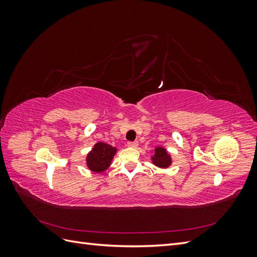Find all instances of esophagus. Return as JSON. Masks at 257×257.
Instances as JSON below:
<instances>
[{
    "label": "esophagus",
    "mask_w": 257,
    "mask_h": 257,
    "mask_svg": "<svg viewBox=\"0 0 257 257\" xmlns=\"http://www.w3.org/2000/svg\"><path fill=\"white\" fill-rule=\"evenodd\" d=\"M127 146L130 148H137L138 147V142H128Z\"/></svg>",
    "instance_id": "obj_1"
}]
</instances>
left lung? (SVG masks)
<instances>
[{"label": "left lung", "mask_w": 257, "mask_h": 257, "mask_svg": "<svg viewBox=\"0 0 257 257\" xmlns=\"http://www.w3.org/2000/svg\"><path fill=\"white\" fill-rule=\"evenodd\" d=\"M151 160L153 164L160 168H167L172 165V157H170V154L167 152L165 148L163 147L155 148Z\"/></svg>", "instance_id": "left-lung-1"}]
</instances>
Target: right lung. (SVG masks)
<instances>
[{"label": "right lung", "instance_id": "1", "mask_svg": "<svg viewBox=\"0 0 257 257\" xmlns=\"http://www.w3.org/2000/svg\"><path fill=\"white\" fill-rule=\"evenodd\" d=\"M115 152L116 148L105 143H97L87 155V166L93 173H103L110 166Z\"/></svg>", "mask_w": 257, "mask_h": 257}]
</instances>
